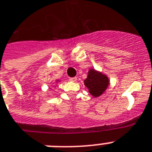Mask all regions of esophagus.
Segmentation results:
<instances>
[{
  "label": "esophagus",
  "mask_w": 152,
  "mask_h": 152,
  "mask_svg": "<svg viewBox=\"0 0 152 152\" xmlns=\"http://www.w3.org/2000/svg\"><path fill=\"white\" fill-rule=\"evenodd\" d=\"M69 80L70 81H72V82H75V81H76V80H77V77H70Z\"/></svg>",
  "instance_id": "34e87169"
}]
</instances>
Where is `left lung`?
<instances>
[{"instance_id":"8db88e82","label":"left lung","mask_w":152,"mask_h":152,"mask_svg":"<svg viewBox=\"0 0 152 152\" xmlns=\"http://www.w3.org/2000/svg\"><path fill=\"white\" fill-rule=\"evenodd\" d=\"M108 77L94 69L89 70L88 77L84 80V84L90 94L95 97L100 96L107 90L110 84Z\"/></svg>"}]
</instances>
